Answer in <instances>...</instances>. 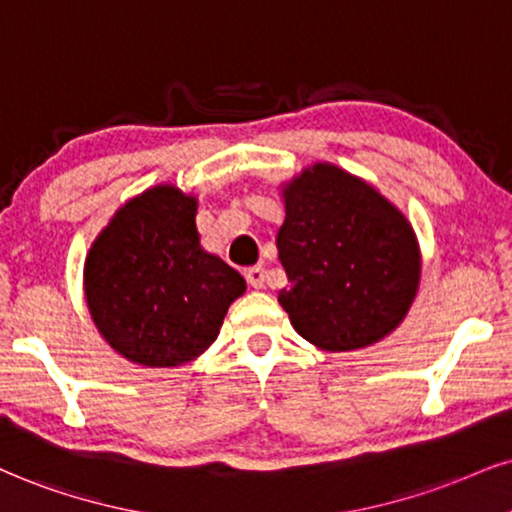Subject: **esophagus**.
Wrapping results in <instances>:
<instances>
[{"label":"esophagus","mask_w":512,"mask_h":512,"mask_svg":"<svg viewBox=\"0 0 512 512\" xmlns=\"http://www.w3.org/2000/svg\"><path fill=\"white\" fill-rule=\"evenodd\" d=\"M246 282H249L254 289H263L266 287V268L263 266H254V268H246L244 270Z\"/></svg>","instance_id":"1"}]
</instances>
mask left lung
Segmentation results:
<instances>
[{"instance_id": "8db88e82", "label": "left lung", "mask_w": 512, "mask_h": 512, "mask_svg": "<svg viewBox=\"0 0 512 512\" xmlns=\"http://www.w3.org/2000/svg\"><path fill=\"white\" fill-rule=\"evenodd\" d=\"M277 301L306 342L356 351L403 323L420 287L413 225L370 182L318 161L282 185Z\"/></svg>"}]
</instances>
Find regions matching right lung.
Masks as SVG:
<instances>
[{
    "label": "right lung",
    "mask_w": 512,
    "mask_h": 512,
    "mask_svg": "<svg viewBox=\"0 0 512 512\" xmlns=\"http://www.w3.org/2000/svg\"><path fill=\"white\" fill-rule=\"evenodd\" d=\"M199 201L156 185L125 201L85 258L82 289L92 323L113 351L147 368H178L218 339L244 277L208 254Z\"/></svg>",
    "instance_id": "right-lung-1"
}]
</instances>
